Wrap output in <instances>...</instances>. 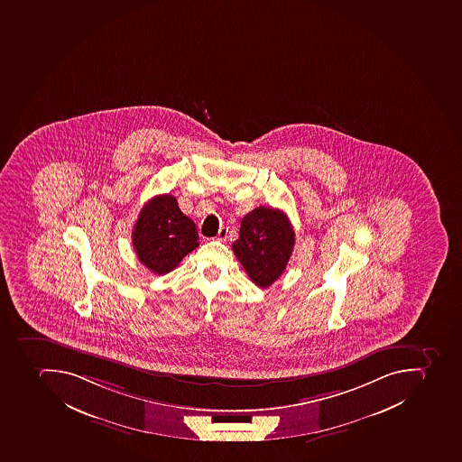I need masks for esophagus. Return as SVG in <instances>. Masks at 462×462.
<instances>
[{"label": "esophagus", "instance_id": "1", "mask_svg": "<svg viewBox=\"0 0 462 462\" xmlns=\"http://www.w3.org/2000/svg\"><path fill=\"white\" fill-rule=\"evenodd\" d=\"M227 235H229V229L227 227H220V230H218L217 236H216V239L217 240H226L227 239Z\"/></svg>", "mask_w": 462, "mask_h": 462}]
</instances>
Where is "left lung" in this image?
Instances as JSON below:
<instances>
[{"label":"left lung","instance_id":"8db88e82","mask_svg":"<svg viewBox=\"0 0 462 462\" xmlns=\"http://www.w3.org/2000/svg\"><path fill=\"white\" fill-rule=\"evenodd\" d=\"M294 244L296 233L284 211L261 206L242 218L232 247L252 282L266 288L284 273Z\"/></svg>","mask_w":462,"mask_h":462}]
</instances>
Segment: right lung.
Returning <instances> with one entry per match:
<instances>
[{
  "mask_svg": "<svg viewBox=\"0 0 462 462\" xmlns=\"http://www.w3.org/2000/svg\"><path fill=\"white\" fill-rule=\"evenodd\" d=\"M132 240L139 261L156 275H163L199 246V233L191 218L180 210L177 199L163 194L144 204Z\"/></svg>",
  "mask_w": 462,
  "mask_h": 462,
  "instance_id": "right-lung-1",
  "label": "right lung"
}]
</instances>
